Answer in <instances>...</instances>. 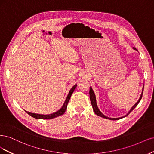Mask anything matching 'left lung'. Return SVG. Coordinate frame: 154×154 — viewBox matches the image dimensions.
I'll use <instances>...</instances> for the list:
<instances>
[{
	"instance_id": "8db88e82",
	"label": "left lung",
	"mask_w": 154,
	"mask_h": 154,
	"mask_svg": "<svg viewBox=\"0 0 154 154\" xmlns=\"http://www.w3.org/2000/svg\"><path fill=\"white\" fill-rule=\"evenodd\" d=\"M134 50H136V51H138L137 49L135 48V47H133L132 48ZM143 89H144V86L143 87V89H142V92H141V94L140 95V98H139V100H137V102L134 105L131 109H130V111H128V112H127V115H125V116H123L122 117H119V118H109L108 116H106V115H104L100 111V109H99V108L97 106V100H96V96H95V93H94L93 90L92 88L90 86V100H91V105H92V107H93V109L94 111V112H95V113L97 115L100 116V117H102L103 118H106V119H109V120H120V119H122L124 117H126L128 114H130V112L134 109V108L137 106V104L139 103V102H140V100H141V98H142V95H143Z\"/></svg>"
}]
</instances>
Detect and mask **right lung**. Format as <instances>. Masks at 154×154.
<instances>
[{
  "mask_svg": "<svg viewBox=\"0 0 154 154\" xmlns=\"http://www.w3.org/2000/svg\"><path fill=\"white\" fill-rule=\"evenodd\" d=\"M77 87V84H75L71 89L70 91H69L68 95L66 98V100L64 101L63 106L59 109L57 111H56L55 112H53L52 114H49V115H42V114H36V113H32V112H30L28 111H26L28 115H29L30 116H31L32 117L36 118V119H39V120H51V119L54 118L56 117H57L59 116H61L64 113V112L66 111V109H67V106L69 100H70V98L72 95L73 92L75 90V89Z\"/></svg>",
  "mask_w": 154,
  "mask_h": 154,
  "instance_id": "obj_1",
  "label": "right lung"
}]
</instances>
